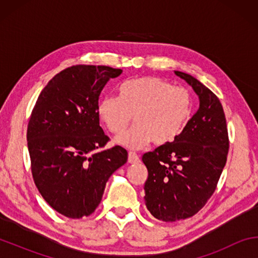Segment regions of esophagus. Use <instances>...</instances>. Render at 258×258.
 Listing matches in <instances>:
<instances>
[{
    "label": "esophagus",
    "instance_id": "1",
    "mask_svg": "<svg viewBox=\"0 0 258 258\" xmlns=\"http://www.w3.org/2000/svg\"><path fill=\"white\" fill-rule=\"evenodd\" d=\"M128 163L130 164H138L140 163V157L135 152H128Z\"/></svg>",
    "mask_w": 258,
    "mask_h": 258
}]
</instances>
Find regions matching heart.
I'll list each match as a JSON object with an SVG mask.
<instances>
[{
    "instance_id": "heart-1",
    "label": "heart",
    "mask_w": 258,
    "mask_h": 258,
    "mask_svg": "<svg viewBox=\"0 0 258 258\" xmlns=\"http://www.w3.org/2000/svg\"><path fill=\"white\" fill-rule=\"evenodd\" d=\"M119 98L103 95L97 112L107 128L121 134L131 121L132 128L117 143L130 149H141L154 141L157 146L173 142L182 133L191 113L189 91L174 86L160 77H141L124 82L118 87Z\"/></svg>"
}]
</instances>
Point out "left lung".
Here are the masks:
<instances>
[{
    "label": "left lung",
    "instance_id": "obj_1",
    "mask_svg": "<svg viewBox=\"0 0 258 258\" xmlns=\"http://www.w3.org/2000/svg\"><path fill=\"white\" fill-rule=\"evenodd\" d=\"M174 73L194 89L199 109L173 142L142 157L148 169L146 206L152 216L164 222L184 220L205 206L216 189L229 151L220 100L197 78Z\"/></svg>",
    "mask_w": 258,
    "mask_h": 258
}]
</instances>
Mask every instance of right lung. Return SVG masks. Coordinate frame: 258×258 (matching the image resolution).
Instances as JSON below:
<instances>
[{
    "label": "right lung",
    "instance_id": "right-lung-1",
    "mask_svg": "<svg viewBox=\"0 0 258 258\" xmlns=\"http://www.w3.org/2000/svg\"><path fill=\"white\" fill-rule=\"evenodd\" d=\"M121 69L78 64L52 78L38 95L27 128L34 182L50 206L69 218L89 216L101 202L111 174L127 161L109 138L97 104L104 85Z\"/></svg>",
    "mask_w": 258,
    "mask_h": 258
}]
</instances>
